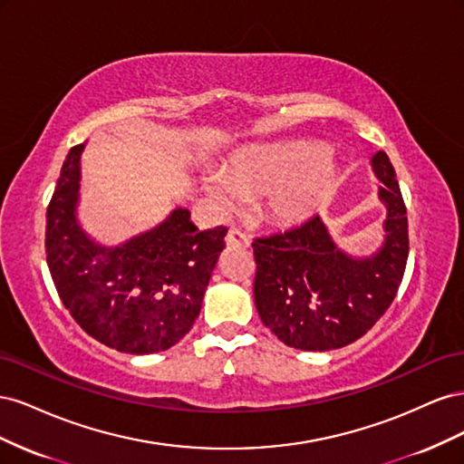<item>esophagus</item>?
I'll use <instances>...</instances> for the list:
<instances>
[{
    "instance_id": "34e87169",
    "label": "esophagus",
    "mask_w": 464,
    "mask_h": 464,
    "mask_svg": "<svg viewBox=\"0 0 464 464\" xmlns=\"http://www.w3.org/2000/svg\"><path fill=\"white\" fill-rule=\"evenodd\" d=\"M227 246L228 247H249V237L244 232L232 228L227 236Z\"/></svg>"
}]
</instances>
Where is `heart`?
Listing matches in <instances>:
<instances>
[{
    "mask_svg": "<svg viewBox=\"0 0 464 464\" xmlns=\"http://www.w3.org/2000/svg\"><path fill=\"white\" fill-rule=\"evenodd\" d=\"M334 181L336 166L325 147L292 141L237 150L224 166L222 176L205 179V189L224 210H234L242 198L265 193L266 220L292 228L314 220L327 207Z\"/></svg>",
    "mask_w": 464,
    "mask_h": 464,
    "instance_id": "heart-1",
    "label": "heart"
}]
</instances>
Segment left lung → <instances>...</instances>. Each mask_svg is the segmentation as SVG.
<instances>
[{"instance_id": "obj_1", "label": "left lung", "mask_w": 464, "mask_h": 464, "mask_svg": "<svg viewBox=\"0 0 464 464\" xmlns=\"http://www.w3.org/2000/svg\"><path fill=\"white\" fill-rule=\"evenodd\" d=\"M372 168L387 208L383 242L356 257L336 246L319 217L300 228L254 242V296L265 327L298 350L325 353L366 334L401 286L409 259V218L395 168L379 150Z\"/></svg>"}]
</instances>
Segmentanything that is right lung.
I'll list each match as a JSON object with an SVG mask.
<instances>
[{"label":"right lung","mask_w":464,"mask_h":464,"mask_svg":"<svg viewBox=\"0 0 464 464\" xmlns=\"http://www.w3.org/2000/svg\"><path fill=\"white\" fill-rule=\"evenodd\" d=\"M69 150L46 210V261L63 305L92 339L120 353H162L201 312L227 228L199 230L176 207L157 227L118 246L82 230L81 152Z\"/></svg>","instance_id":"1"}]
</instances>
